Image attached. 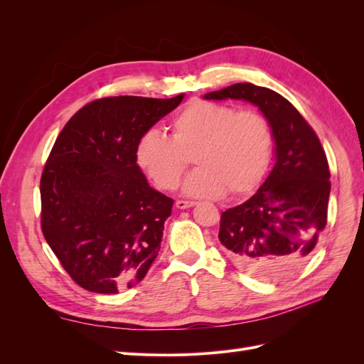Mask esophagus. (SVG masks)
<instances>
[{
  "label": "esophagus",
  "mask_w": 364,
  "mask_h": 364,
  "mask_svg": "<svg viewBox=\"0 0 364 364\" xmlns=\"http://www.w3.org/2000/svg\"><path fill=\"white\" fill-rule=\"evenodd\" d=\"M194 205H196V202H191V200H178V202H176V208H178V209H186V208H191Z\"/></svg>",
  "instance_id": "esophagus-1"
}]
</instances>
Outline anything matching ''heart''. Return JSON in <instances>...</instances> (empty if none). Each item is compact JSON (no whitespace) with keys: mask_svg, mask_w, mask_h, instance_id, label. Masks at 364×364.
<instances>
[{"mask_svg":"<svg viewBox=\"0 0 364 364\" xmlns=\"http://www.w3.org/2000/svg\"><path fill=\"white\" fill-rule=\"evenodd\" d=\"M272 155L273 134L261 114L205 100L191 102L174 117L170 138L149 130L135 149L138 167L165 191L179 185L193 156L199 167L185 179L182 193L209 199L255 190Z\"/></svg>","mask_w":364,"mask_h":364,"instance_id":"obj_1","label":"heart"}]
</instances>
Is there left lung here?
<instances>
[{"label":"left lung","mask_w":364,"mask_h":364,"mask_svg":"<svg viewBox=\"0 0 364 364\" xmlns=\"http://www.w3.org/2000/svg\"><path fill=\"white\" fill-rule=\"evenodd\" d=\"M203 98L249 102L269 121L277 162L249 200L222 213L218 238L252 277L289 278L311 258L326 225L331 182L321 141L287 98L269 87L235 83Z\"/></svg>","instance_id":"1"}]
</instances>
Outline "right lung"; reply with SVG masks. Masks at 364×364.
<instances>
[{
	"instance_id": "add662e5",
	"label": "right lung",
	"mask_w": 364,
	"mask_h": 364,
	"mask_svg": "<svg viewBox=\"0 0 364 364\" xmlns=\"http://www.w3.org/2000/svg\"><path fill=\"white\" fill-rule=\"evenodd\" d=\"M183 97L100 98L75 112L54 142L41 178V226L85 290L134 287L158 257L173 199L149 185L135 149Z\"/></svg>"
}]
</instances>
